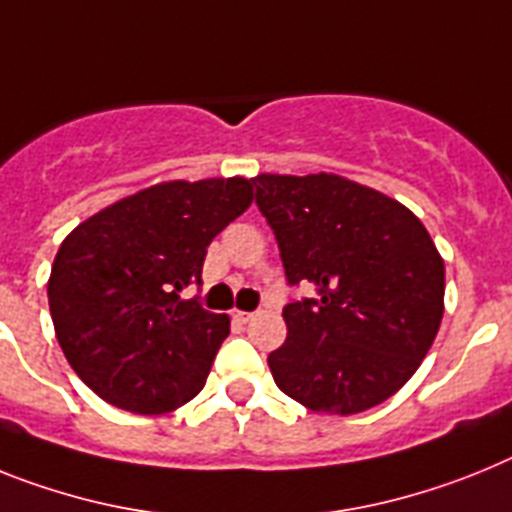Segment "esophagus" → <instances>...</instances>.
Segmentation results:
<instances>
[{
    "mask_svg": "<svg viewBox=\"0 0 512 512\" xmlns=\"http://www.w3.org/2000/svg\"><path fill=\"white\" fill-rule=\"evenodd\" d=\"M233 318L240 323H248L253 318V313H248V310H233Z\"/></svg>",
    "mask_w": 512,
    "mask_h": 512,
    "instance_id": "34e87169",
    "label": "esophagus"
}]
</instances>
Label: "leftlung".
I'll return each instance as SVG.
<instances>
[{
	"instance_id": "8db88e82",
	"label": "left lung",
	"mask_w": 512,
	"mask_h": 512,
	"mask_svg": "<svg viewBox=\"0 0 512 512\" xmlns=\"http://www.w3.org/2000/svg\"><path fill=\"white\" fill-rule=\"evenodd\" d=\"M290 285L274 383L310 412L357 414L399 391L443 321L445 266L414 212L334 173L253 178Z\"/></svg>"
}]
</instances>
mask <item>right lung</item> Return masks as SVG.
Returning <instances> with one entry per match:
<instances>
[{
    "label": "right lung",
    "instance_id": "right-lung-1",
    "mask_svg": "<svg viewBox=\"0 0 512 512\" xmlns=\"http://www.w3.org/2000/svg\"><path fill=\"white\" fill-rule=\"evenodd\" d=\"M251 202L240 176L155 183L64 238L48 308L64 357L100 399L165 414L202 391L230 318L181 290L202 285L207 246Z\"/></svg>",
    "mask_w": 512,
    "mask_h": 512
}]
</instances>
